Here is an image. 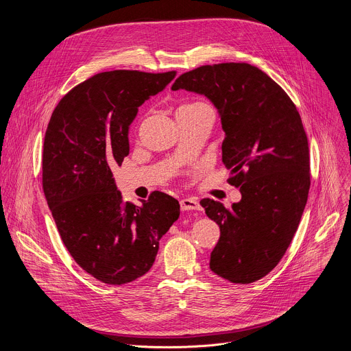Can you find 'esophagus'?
I'll return each mask as SVG.
<instances>
[{"mask_svg": "<svg viewBox=\"0 0 351 351\" xmlns=\"http://www.w3.org/2000/svg\"><path fill=\"white\" fill-rule=\"evenodd\" d=\"M180 210L182 211H193L199 210V204L194 198H182L180 199Z\"/></svg>", "mask_w": 351, "mask_h": 351, "instance_id": "obj_1", "label": "esophagus"}]
</instances>
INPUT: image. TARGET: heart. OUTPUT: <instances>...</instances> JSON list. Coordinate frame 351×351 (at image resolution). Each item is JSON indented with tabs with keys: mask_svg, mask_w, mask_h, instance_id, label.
Returning a JSON list of instances; mask_svg holds the SVG:
<instances>
[{
	"mask_svg": "<svg viewBox=\"0 0 351 351\" xmlns=\"http://www.w3.org/2000/svg\"><path fill=\"white\" fill-rule=\"evenodd\" d=\"M194 107H207V106L203 104V103H193V104H189V106H183V107L179 108V110H183V108H194Z\"/></svg>",
	"mask_w": 351,
	"mask_h": 351,
	"instance_id": "1",
	"label": "heart"
}]
</instances>
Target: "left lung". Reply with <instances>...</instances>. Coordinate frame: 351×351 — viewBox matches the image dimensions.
I'll list each match as a JSON object with an SVG mask.
<instances>
[{"mask_svg": "<svg viewBox=\"0 0 351 351\" xmlns=\"http://www.w3.org/2000/svg\"><path fill=\"white\" fill-rule=\"evenodd\" d=\"M172 90L207 97L225 140L222 161L241 199L232 208L211 198L199 204L221 236L210 269L232 283H252L285 256L310 190L308 141L295 106L265 72L250 64L204 65L180 75Z\"/></svg>", "mask_w": 351, "mask_h": 351, "instance_id": "1", "label": "left lung"}]
</instances>
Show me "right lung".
Returning a JSON list of instances; mask_svg holds the SVG:
<instances>
[{"label": "right lung", "mask_w": 351, "mask_h": 351, "mask_svg": "<svg viewBox=\"0 0 351 351\" xmlns=\"http://www.w3.org/2000/svg\"><path fill=\"white\" fill-rule=\"evenodd\" d=\"M176 72L112 71L72 88L49 119L43 190L61 239L87 274L123 285L153 267L161 237L179 218L178 199L154 191L141 206L122 203L112 169L129 154L138 107Z\"/></svg>", "instance_id": "obj_1"}]
</instances>
